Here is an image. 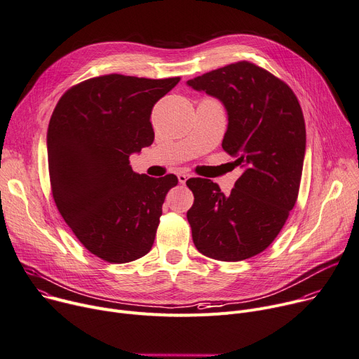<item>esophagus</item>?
<instances>
[{"mask_svg": "<svg viewBox=\"0 0 359 359\" xmlns=\"http://www.w3.org/2000/svg\"><path fill=\"white\" fill-rule=\"evenodd\" d=\"M189 178V175L188 174H184V172H181V174H178V181L181 182V184H185L187 182V180Z\"/></svg>", "mask_w": 359, "mask_h": 359, "instance_id": "obj_1", "label": "esophagus"}]
</instances>
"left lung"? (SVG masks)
<instances>
[{
	"mask_svg": "<svg viewBox=\"0 0 359 359\" xmlns=\"http://www.w3.org/2000/svg\"><path fill=\"white\" fill-rule=\"evenodd\" d=\"M187 85L223 102V149L244 168L230 196L210 180L187 181L194 194L187 212L192 241L214 260L250 259L278 237L296 204L306 149L302 107L283 80L245 60Z\"/></svg>",
	"mask_w": 359,
	"mask_h": 359,
	"instance_id": "left-lung-1",
	"label": "left lung"
}]
</instances>
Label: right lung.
I'll return each instance as SVG.
<instances>
[{
  "label": "right lung",
  "mask_w": 359,
  "mask_h": 359,
  "mask_svg": "<svg viewBox=\"0 0 359 359\" xmlns=\"http://www.w3.org/2000/svg\"><path fill=\"white\" fill-rule=\"evenodd\" d=\"M178 81L104 74L70 88L53 110L47 158L54 203L79 241L104 262H133L154 244L165 196L178 178L136 174L129 155L154 142L152 107Z\"/></svg>",
  "instance_id": "right-lung-1"
}]
</instances>
